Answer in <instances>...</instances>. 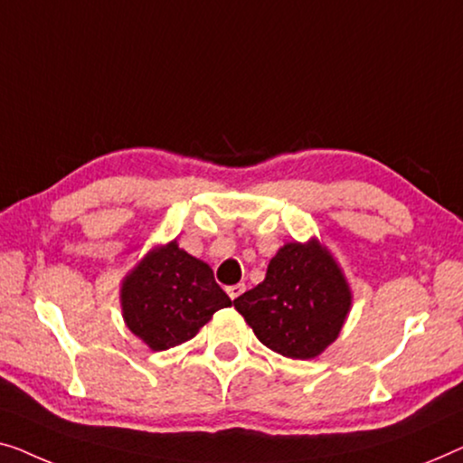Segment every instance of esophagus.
Wrapping results in <instances>:
<instances>
[{"label":"esophagus","mask_w":463,"mask_h":463,"mask_svg":"<svg viewBox=\"0 0 463 463\" xmlns=\"http://www.w3.org/2000/svg\"><path fill=\"white\" fill-rule=\"evenodd\" d=\"M245 291V285L239 283V285H231V288H226V294H229L231 299H237L241 294Z\"/></svg>","instance_id":"obj_1"}]
</instances>
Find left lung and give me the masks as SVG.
Instances as JSON below:
<instances>
[{
  "mask_svg": "<svg viewBox=\"0 0 463 463\" xmlns=\"http://www.w3.org/2000/svg\"><path fill=\"white\" fill-rule=\"evenodd\" d=\"M350 306L346 277L317 239L285 243L270 260L264 281L234 299V308L266 348L302 361L335 342Z\"/></svg>",
  "mask_w": 463,
  "mask_h": 463,
  "instance_id": "left-lung-1",
  "label": "left lung"
}]
</instances>
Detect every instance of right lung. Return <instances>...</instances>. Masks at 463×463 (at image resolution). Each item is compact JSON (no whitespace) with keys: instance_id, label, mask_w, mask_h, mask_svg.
<instances>
[{"instance_id":"add662e5","label":"right lung","mask_w":463,"mask_h":463,"mask_svg":"<svg viewBox=\"0 0 463 463\" xmlns=\"http://www.w3.org/2000/svg\"><path fill=\"white\" fill-rule=\"evenodd\" d=\"M123 321L151 350L191 340L231 298L203 260L180 250L175 241L153 247L121 283Z\"/></svg>"}]
</instances>
